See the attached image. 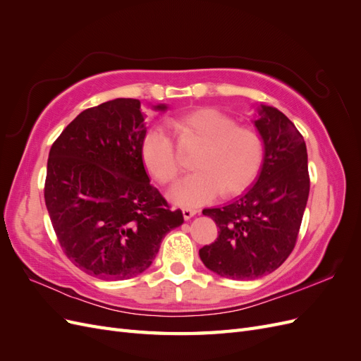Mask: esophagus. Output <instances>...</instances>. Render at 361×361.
I'll return each instance as SVG.
<instances>
[{"label": "esophagus", "mask_w": 361, "mask_h": 361, "mask_svg": "<svg viewBox=\"0 0 361 361\" xmlns=\"http://www.w3.org/2000/svg\"><path fill=\"white\" fill-rule=\"evenodd\" d=\"M197 212H199V211H197V209H192V207H183V209H182V214H183L185 220H190V218L194 216Z\"/></svg>", "instance_id": "34e87169"}]
</instances>
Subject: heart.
<instances>
[{"mask_svg":"<svg viewBox=\"0 0 361 361\" xmlns=\"http://www.w3.org/2000/svg\"><path fill=\"white\" fill-rule=\"evenodd\" d=\"M183 147L197 149L195 170L171 191V199L183 206H197L214 199L235 197L257 179L265 159V143L259 130L215 108H197L167 122ZM141 159L161 185L176 182L180 173L176 147L162 130L152 129L141 141Z\"/></svg>","mask_w":361,"mask_h":361,"instance_id":"obj_1","label":"heart"}]
</instances>
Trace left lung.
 I'll use <instances>...</instances> for the list:
<instances>
[{
  "instance_id": "1",
  "label": "left lung",
  "mask_w": 361,
  "mask_h": 361,
  "mask_svg": "<svg viewBox=\"0 0 361 361\" xmlns=\"http://www.w3.org/2000/svg\"><path fill=\"white\" fill-rule=\"evenodd\" d=\"M255 125L265 159L257 182L223 207L203 209L218 231L199 250L206 268L233 280H253L276 271L297 244L307 204V149L300 130L277 108L262 105Z\"/></svg>"
}]
</instances>
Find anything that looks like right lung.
Instances as JSON below:
<instances>
[{
    "instance_id": "add662e5",
    "label": "right lung",
    "mask_w": 361,
    "mask_h": 361,
    "mask_svg": "<svg viewBox=\"0 0 361 361\" xmlns=\"http://www.w3.org/2000/svg\"><path fill=\"white\" fill-rule=\"evenodd\" d=\"M145 135L140 101L118 97L76 116L49 150L43 194L54 232L72 264L97 279L138 276L183 223L149 180Z\"/></svg>"
}]
</instances>
